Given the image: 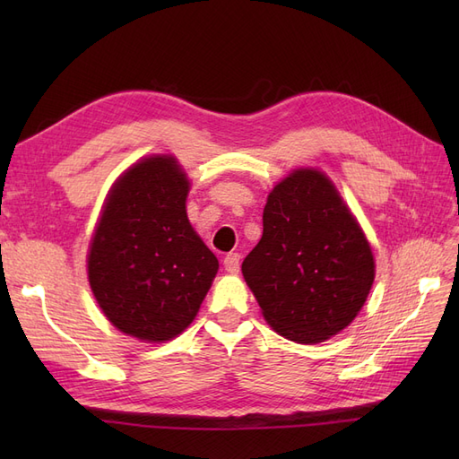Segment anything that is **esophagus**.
I'll use <instances>...</instances> for the list:
<instances>
[{
    "instance_id": "obj_1",
    "label": "esophagus",
    "mask_w": 459,
    "mask_h": 459,
    "mask_svg": "<svg viewBox=\"0 0 459 459\" xmlns=\"http://www.w3.org/2000/svg\"><path fill=\"white\" fill-rule=\"evenodd\" d=\"M224 268H226V272H230V273H238L239 268H241V256H239L238 253L228 255V256L224 258Z\"/></svg>"
}]
</instances>
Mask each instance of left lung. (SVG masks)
I'll list each match as a JSON object with an SVG mask.
<instances>
[{"label":"left lung","mask_w":459,"mask_h":459,"mask_svg":"<svg viewBox=\"0 0 459 459\" xmlns=\"http://www.w3.org/2000/svg\"><path fill=\"white\" fill-rule=\"evenodd\" d=\"M262 226L241 270L268 325L302 344L351 325L369 295L375 260L331 179L316 169L290 172L268 195Z\"/></svg>","instance_id":"8db88e82"}]
</instances>
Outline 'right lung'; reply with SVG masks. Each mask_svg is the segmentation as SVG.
<instances>
[{
    "label": "right lung",
    "mask_w": 459,
    "mask_h": 459,
    "mask_svg": "<svg viewBox=\"0 0 459 459\" xmlns=\"http://www.w3.org/2000/svg\"><path fill=\"white\" fill-rule=\"evenodd\" d=\"M187 193L172 155L142 159L110 189L91 238L93 297L110 324L140 341L178 337L218 272V258L187 220Z\"/></svg>",
    "instance_id": "1"
}]
</instances>
